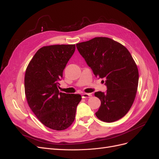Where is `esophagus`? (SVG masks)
I'll use <instances>...</instances> for the list:
<instances>
[{"instance_id": "1", "label": "esophagus", "mask_w": 159, "mask_h": 159, "mask_svg": "<svg viewBox=\"0 0 159 159\" xmlns=\"http://www.w3.org/2000/svg\"><path fill=\"white\" fill-rule=\"evenodd\" d=\"M81 96H82L83 98H88L91 97V93H84L81 94Z\"/></svg>"}]
</instances>
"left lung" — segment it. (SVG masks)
I'll return each instance as SVG.
<instances>
[{
	"label": "left lung",
	"instance_id": "1",
	"mask_svg": "<svg viewBox=\"0 0 159 159\" xmlns=\"http://www.w3.org/2000/svg\"><path fill=\"white\" fill-rule=\"evenodd\" d=\"M76 47L96 78L105 80L107 91L95 93L101 101L95 115L107 123L122 118L132 106L139 83L138 69L130 52L106 37L94 38Z\"/></svg>",
	"mask_w": 159,
	"mask_h": 159
}]
</instances>
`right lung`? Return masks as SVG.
I'll use <instances>...</instances> for the list:
<instances>
[{
  "label": "right lung",
  "mask_w": 159,
  "mask_h": 159,
  "mask_svg": "<svg viewBox=\"0 0 159 159\" xmlns=\"http://www.w3.org/2000/svg\"><path fill=\"white\" fill-rule=\"evenodd\" d=\"M75 49V44L42 47L26 70L25 89L28 105L42 124L56 131L64 130L74 122L81 99L79 94L58 90L63 71Z\"/></svg>",
  "instance_id": "add662e5"
}]
</instances>
